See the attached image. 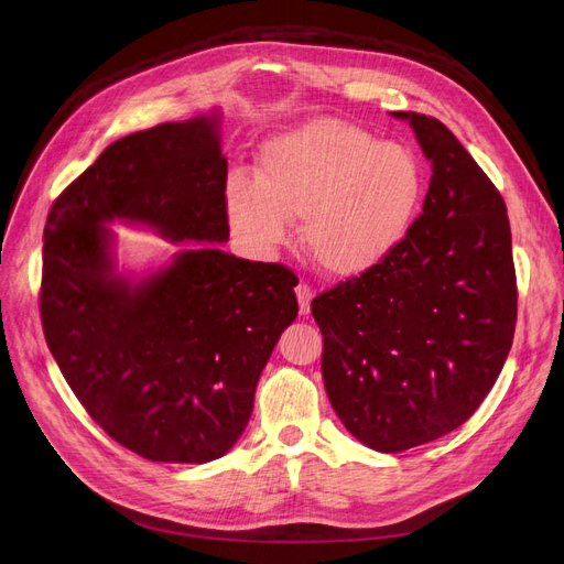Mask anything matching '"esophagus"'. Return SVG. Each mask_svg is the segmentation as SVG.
Returning a JSON list of instances; mask_svg holds the SVG:
<instances>
[{
    "label": "esophagus",
    "instance_id": "34e87169",
    "mask_svg": "<svg viewBox=\"0 0 564 564\" xmlns=\"http://www.w3.org/2000/svg\"><path fill=\"white\" fill-rule=\"evenodd\" d=\"M296 299H299L301 315H308L311 313V301H313V289L308 284H299L296 286Z\"/></svg>",
    "mask_w": 564,
    "mask_h": 564
}]
</instances>
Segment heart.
Wrapping results in <instances>:
<instances>
[{"label":"heart","instance_id":"1","mask_svg":"<svg viewBox=\"0 0 564 564\" xmlns=\"http://www.w3.org/2000/svg\"><path fill=\"white\" fill-rule=\"evenodd\" d=\"M425 172L416 152L369 131L319 117L270 139L256 181L235 174L226 187L232 232L270 253L292 237L332 278H355L398 249L419 214Z\"/></svg>","mask_w":564,"mask_h":564}]
</instances>
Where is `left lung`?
Here are the masks:
<instances>
[{
  "mask_svg": "<svg viewBox=\"0 0 564 564\" xmlns=\"http://www.w3.org/2000/svg\"><path fill=\"white\" fill-rule=\"evenodd\" d=\"M406 119L433 166L423 214L388 259L313 299L329 402L362 445L395 454L468 421L518 317L506 202L435 117Z\"/></svg>",
  "mask_w": 564,
  "mask_h": 564,
  "instance_id": "1",
  "label": "left lung"
}]
</instances>
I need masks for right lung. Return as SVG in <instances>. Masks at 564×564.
Segmentation results:
<instances>
[{
    "label": "right lung",
    "instance_id": "add662e5",
    "mask_svg": "<svg viewBox=\"0 0 564 564\" xmlns=\"http://www.w3.org/2000/svg\"><path fill=\"white\" fill-rule=\"evenodd\" d=\"M226 181L216 115L166 122L106 148L46 218V346L100 429L162 464H207L242 435L268 357L296 319L299 282L214 245L131 282L115 272L104 224L226 242Z\"/></svg>",
    "mask_w": 564,
    "mask_h": 564
}]
</instances>
